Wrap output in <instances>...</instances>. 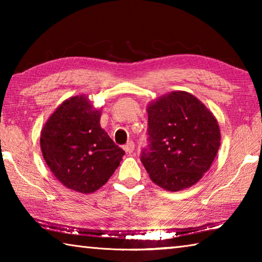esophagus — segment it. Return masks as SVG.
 Returning <instances> with one entry per match:
<instances>
[{"instance_id": "1", "label": "esophagus", "mask_w": 262, "mask_h": 262, "mask_svg": "<svg viewBox=\"0 0 262 262\" xmlns=\"http://www.w3.org/2000/svg\"><path fill=\"white\" fill-rule=\"evenodd\" d=\"M134 148H135V144H134V142H132V141L128 142L126 145H123V150H125L127 154H132L133 151H134Z\"/></svg>"}]
</instances>
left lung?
Listing matches in <instances>:
<instances>
[{
  "instance_id": "1",
  "label": "left lung",
  "mask_w": 262,
  "mask_h": 262,
  "mask_svg": "<svg viewBox=\"0 0 262 262\" xmlns=\"http://www.w3.org/2000/svg\"><path fill=\"white\" fill-rule=\"evenodd\" d=\"M149 149L141 162L150 179L168 192L192 187L209 170L221 145L215 115L196 97L172 91L147 107Z\"/></svg>"
}]
</instances>
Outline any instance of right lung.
Segmentation results:
<instances>
[{"label": "right lung", "instance_id": "add662e5", "mask_svg": "<svg viewBox=\"0 0 262 262\" xmlns=\"http://www.w3.org/2000/svg\"><path fill=\"white\" fill-rule=\"evenodd\" d=\"M101 110L85 95L70 97L45 122L42 157L66 187L90 194L104 186L120 165L125 151L100 127Z\"/></svg>", "mask_w": 262, "mask_h": 262}]
</instances>
